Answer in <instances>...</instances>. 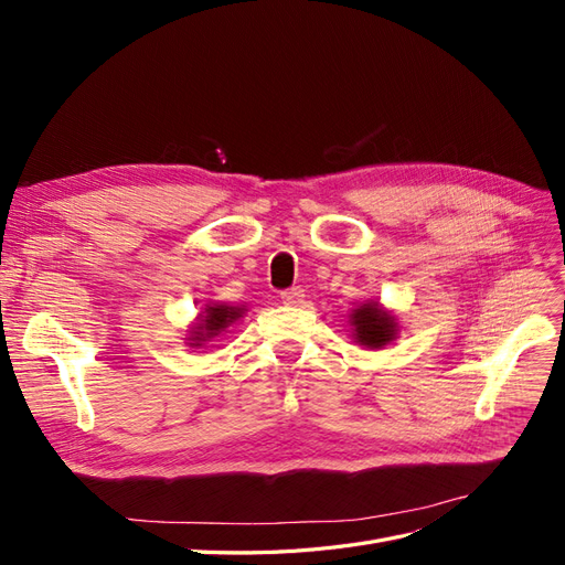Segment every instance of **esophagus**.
<instances>
[{"label":"esophagus","mask_w":565,"mask_h":565,"mask_svg":"<svg viewBox=\"0 0 565 565\" xmlns=\"http://www.w3.org/2000/svg\"><path fill=\"white\" fill-rule=\"evenodd\" d=\"M280 299L285 306H297L303 301V289L301 287H289L285 292H280Z\"/></svg>","instance_id":"esophagus-1"}]
</instances>
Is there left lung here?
Instances as JSON below:
<instances>
[{"label": "left lung", "instance_id": "obj_1", "mask_svg": "<svg viewBox=\"0 0 565 565\" xmlns=\"http://www.w3.org/2000/svg\"><path fill=\"white\" fill-rule=\"evenodd\" d=\"M349 320L353 328V339L358 341V344L367 347V349H382V347L391 344V341L398 334L396 316L382 309L380 301L361 303L358 309L351 311Z\"/></svg>", "mask_w": 565, "mask_h": 565}]
</instances>
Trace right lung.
<instances>
[{
    "mask_svg": "<svg viewBox=\"0 0 565 565\" xmlns=\"http://www.w3.org/2000/svg\"><path fill=\"white\" fill-rule=\"evenodd\" d=\"M245 309L243 306H228V303H210L198 318V322L191 328V337H188V344L193 349L207 344L214 337L224 332L228 324H233L237 318H243Z\"/></svg>",
    "mask_w": 565,
    "mask_h": 565,
    "instance_id": "right-lung-1",
    "label": "right lung"
}]
</instances>
